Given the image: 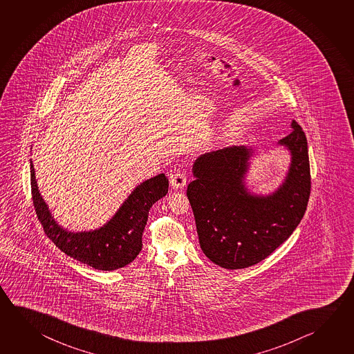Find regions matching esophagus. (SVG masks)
<instances>
[{
  "label": "esophagus",
  "instance_id": "obj_1",
  "mask_svg": "<svg viewBox=\"0 0 354 354\" xmlns=\"http://www.w3.org/2000/svg\"><path fill=\"white\" fill-rule=\"evenodd\" d=\"M170 184L174 189H181L186 185V174L183 171H174L173 174L170 175Z\"/></svg>",
  "mask_w": 354,
  "mask_h": 354
}]
</instances>
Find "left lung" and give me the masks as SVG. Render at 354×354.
<instances>
[{"mask_svg": "<svg viewBox=\"0 0 354 354\" xmlns=\"http://www.w3.org/2000/svg\"><path fill=\"white\" fill-rule=\"evenodd\" d=\"M279 144L291 151L285 183L268 195H252L245 187L252 149L231 147L198 156L195 179L186 195L196 223L198 242L209 260L223 268L254 266L291 236L304 217L310 194V159L302 128Z\"/></svg>", "mask_w": 354, "mask_h": 354, "instance_id": "1", "label": "left lung"}]
</instances>
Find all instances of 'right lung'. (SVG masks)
<instances>
[{
  "instance_id": "1",
  "label": "right lung",
  "mask_w": 354,
  "mask_h": 354,
  "mask_svg": "<svg viewBox=\"0 0 354 354\" xmlns=\"http://www.w3.org/2000/svg\"><path fill=\"white\" fill-rule=\"evenodd\" d=\"M168 187L165 174L145 180L103 227L88 232H68L55 221L38 192L31 160L32 200L46 235L69 257L100 271H113L134 261L142 251V236L150 207L168 194Z\"/></svg>"
}]
</instances>
